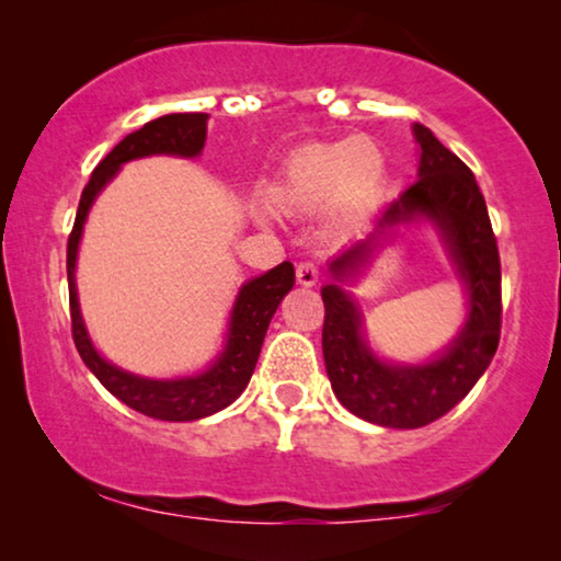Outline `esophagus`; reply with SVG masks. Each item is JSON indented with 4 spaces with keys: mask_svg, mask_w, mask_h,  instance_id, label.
<instances>
[{
    "mask_svg": "<svg viewBox=\"0 0 561 561\" xmlns=\"http://www.w3.org/2000/svg\"><path fill=\"white\" fill-rule=\"evenodd\" d=\"M296 280L301 283L304 288L317 286V280H319V265L313 263V260H304V263H298V265H296Z\"/></svg>",
    "mask_w": 561,
    "mask_h": 561,
    "instance_id": "esophagus-1",
    "label": "esophagus"
}]
</instances>
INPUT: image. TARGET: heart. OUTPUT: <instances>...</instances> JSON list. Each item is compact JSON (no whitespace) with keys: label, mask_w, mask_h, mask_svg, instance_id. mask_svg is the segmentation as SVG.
Masks as SVG:
<instances>
[{"label":"heart","mask_w":561,"mask_h":561,"mask_svg":"<svg viewBox=\"0 0 561 561\" xmlns=\"http://www.w3.org/2000/svg\"><path fill=\"white\" fill-rule=\"evenodd\" d=\"M382 175L386 158L370 137L313 142L288 158L275 198L296 211L319 209L336 198L344 214H355L373 202Z\"/></svg>","instance_id":"1"}]
</instances>
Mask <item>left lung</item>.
I'll return each instance as SVG.
<instances>
[{
	"label": "left lung",
	"mask_w": 561,
	"mask_h": 561,
	"mask_svg": "<svg viewBox=\"0 0 561 561\" xmlns=\"http://www.w3.org/2000/svg\"><path fill=\"white\" fill-rule=\"evenodd\" d=\"M413 137L421 145L419 181L386 206L370 234L332 260L334 283L321 288V347L334 396L355 416L388 428L426 426L455 409L488 370L501 342V255L485 198L470 168L432 129L416 122ZM419 218L432 220L448 244L468 286V321L439 358L424 366H390L366 347L356 305L339 283L369 262L390 228Z\"/></svg>",
	"instance_id": "8db88e82"
}]
</instances>
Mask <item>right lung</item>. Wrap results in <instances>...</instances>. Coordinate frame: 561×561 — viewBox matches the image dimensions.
I'll use <instances>...</instances> for the list:
<instances>
[{
	"instance_id": "obj_1",
	"label": "right lung",
	"mask_w": 561,
	"mask_h": 561,
	"mask_svg": "<svg viewBox=\"0 0 561 561\" xmlns=\"http://www.w3.org/2000/svg\"><path fill=\"white\" fill-rule=\"evenodd\" d=\"M206 119L209 114L204 112H186V114H165L142 125L135 133H129L102 163L94 168L91 179L83 188L79 211L71 234H68V301H71V334L76 350L91 373L96 375L99 382L117 396L129 409L145 413L150 419L160 421H196L211 416L229 403L237 401L255 373L260 347H263L267 324H271L275 309L283 301V296L294 288L296 273L294 265L280 263L273 271H267L260 278L244 283L237 294L232 319H229L227 344L221 355L214 359L211 367L204 373L191 375V378L175 380H150L140 375L125 373L119 367L99 355L91 344L87 327H83L79 294H76V255H79V242L83 232V221L106 183L114 179L127 160L148 158V156H179V158H196L204 150L206 142Z\"/></svg>"
}]
</instances>
